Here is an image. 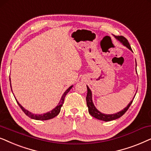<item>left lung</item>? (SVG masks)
Returning a JSON list of instances; mask_svg holds the SVG:
<instances>
[{
	"mask_svg": "<svg viewBox=\"0 0 151 151\" xmlns=\"http://www.w3.org/2000/svg\"><path fill=\"white\" fill-rule=\"evenodd\" d=\"M114 37H115L117 40H119L121 43H122V44H123L124 45L126 46L128 49L132 51L131 47H130L128 40L126 39L125 37H123V36H114ZM136 66H137V64H136ZM87 90H88V93H87V96H86V103H87V106L88 108V112H89L90 115L94 116V118H96V119H99V120H102V121H104V122H110V121H112V120L116 119H118V118L121 117V116L123 115L126 111H127L130 105H131V104L132 103V101H133V99H132V101L130 102L129 104H128V105L126 106L124 109L122 110V111L118 112H116V113L112 114H104V113H101V112H99V110L95 108V106H94L92 100V92L91 90H90V88H88V86H87Z\"/></svg>",
	"mask_w": 151,
	"mask_h": 151,
	"instance_id": "8db88e82",
	"label": "left lung"
}]
</instances>
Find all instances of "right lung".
Wrapping results in <instances>:
<instances>
[{"label": "right lung", "instance_id": "obj_1", "mask_svg": "<svg viewBox=\"0 0 151 151\" xmlns=\"http://www.w3.org/2000/svg\"><path fill=\"white\" fill-rule=\"evenodd\" d=\"M9 81H10V77H9ZM72 88V86H70V87L68 88V89L66 90V91L64 92L63 96H62L61 100H60L59 104H58V106L56 107L55 108H54L53 110H51V111L47 112V113H44V114H33L32 113V112H30L27 110L26 109H25L23 106H22L21 104H20L19 102L17 101V102L19 104V106L21 107V108L22 109V110L25 112V114L26 115L29 116V117L31 118V119H36V120H48V119H52V118L55 117L56 116H57L59 113L61 111V108L62 107V106H63V104L64 103V99H65V97L66 96V94L68 92L70 91V89ZM11 89H12V86H11Z\"/></svg>", "mask_w": 151, "mask_h": 151}]
</instances>
